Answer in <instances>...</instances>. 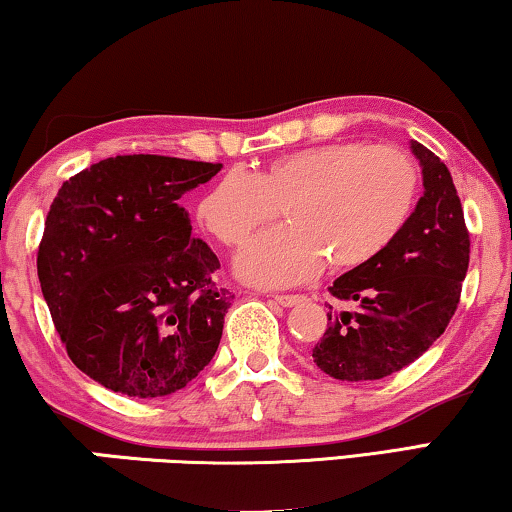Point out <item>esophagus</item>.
I'll return each instance as SVG.
<instances>
[{
    "instance_id": "34e87169",
    "label": "esophagus",
    "mask_w": 512,
    "mask_h": 512,
    "mask_svg": "<svg viewBox=\"0 0 512 512\" xmlns=\"http://www.w3.org/2000/svg\"><path fill=\"white\" fill-rule=\"evenodd\" d=\"M273 301H276L278 306L290 308V306L301 304V301H304V297H301V294H273Z\"/></svg>"
}]
</instances>
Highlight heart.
<instances>
[{
	"label": "heart",
	"mask_w": 512,
	"mask_h": 512,
	"mask_svg": "<svg viewBox=\"0 0 512 512\" xmlns=\"http://www.w3.org/2000/svg\"><path fill=\"white\" fill-rule=\"evenodd\" d=\"M420 197V169L392 146L338 141L283 155L253 176H225L201 199L199 220L222 246L239 248L276 220L285 227L259 236L236 257L248 283L285 287L329 269L371 262L408 225Z\"/></svg>",
	"instance_id": "heart-1"
}]
</instances>
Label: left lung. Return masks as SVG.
Wrapping results in <instances>:
<instances>
[{
    "label": "left lung",
    "mask_w": 512,
    "mask_h": 512,
    "mask_svg": "<svg viewBox=\"0 0 512 512\" xmlns=\"http://www.w3.org/2000/svg\"><path fill=\"white\" fill-rule=\"evenodd\" d=\"M422 164L424 194L403 232L371 262L343 273L313 362L336 380H378L413 364L443 334L462 297L471 239L452 176L441 157L410 143Z\"/></svg>",
    "instance_id": "left-lung-1"
}]
</instances>
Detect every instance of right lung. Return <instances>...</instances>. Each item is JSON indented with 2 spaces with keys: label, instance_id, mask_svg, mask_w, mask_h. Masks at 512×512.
<instances>
[{
  "label": "right lung",
  "instance_id": "right-lung-1",
  "mask_svg": "<svg viewBox=\"0 0 512 512\" xmlns=\"http://www.w3.org/2000/svg\"><path fill=\"white\" fill-rule=\"evenodd\" d=\"M222 164L118 155L64 181L37 271L71 362L127 397H164L204 371L234 294L178 204Z\"/></svg>",
  "mask_w": 512,
  "mask_h": 512
}]
</instances>
